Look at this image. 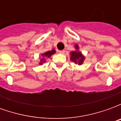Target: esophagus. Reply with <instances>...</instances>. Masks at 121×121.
Returning <instances> with one entry per match:
<instances>
[{"mask_svg":"<svg viewBox=\"0 0 121 121\" xmlns=\"http://www.w3.org/2000/svg\"><path fill=\"white\" fill-rule=\"evenodd\" d=\"M59 53L60 54H63L65 53V50H60L59 51Z\"/></svg>","mask_w":121,"mask_h":121,"instance_id":"obj_1","label":"esophagus"}]
</instances>
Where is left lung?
I'll use <instances>...</instances> for the list:
<instances>
[{
  "label": "left lung",
  "instance_id": "8db88e82",
  "mask_svg": "<svg viewBox=\"0 0 121 121\" xmlns=\"http://www.w3.org/2000/svg\"><path fill=\"white\" fill-rule=\"evenodd\" d=\"M75 47L76 49H78V46L75 45ZM84 58L82 53L78 51H74L72 52L71 54V61H74L75 63H78V65H82L83 63V61L84 60Z\"/></svg>",
  "mask_w": 121,
  "mask_h": 121
}]
</instances>
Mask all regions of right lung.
<instances>
[{"mask_svg":"<svg viewBox=\"0 0 121 121\" xmlns=\"http://www.w3.org/2000/svg\"><path fill=\"white\" fill-rule=\"evenodd\" d=\"M55 52V50H52L51 51H48L47 52L44 53L42 54V58H41V62L39 63L40 65H41L43 63H44L45 61V60L47 58H49Z\"/></svg>","mask_w":121,"mask_h":121,"instance_id":"obj_1","label":"right lung"}]
</instances>
